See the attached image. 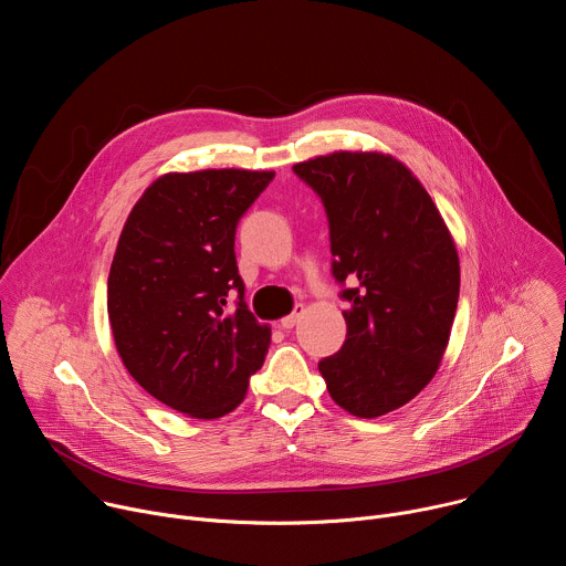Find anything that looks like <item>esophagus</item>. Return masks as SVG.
Returning a JSON list of instances; mask_svg holds the SVG:
<instances>
[{
    "mask_svg": "<svg viewBox=\"0 0 566 566\" xmlns=\"http://www.w3.org/2000/svg\"><path fill=\"white\" fill-rule=\"evenodd\" d=\"M302 313H304V304H295V306H293V313L280 319V327H282V329H286V332H289V329H293V327L297 325V319H300V315H302Z\"/></svg>",
    "mask_w": 566,
    "mask_h": 566,
    "instance_id": "obj_1",
    "label": "esophagus"
}]
</instances>
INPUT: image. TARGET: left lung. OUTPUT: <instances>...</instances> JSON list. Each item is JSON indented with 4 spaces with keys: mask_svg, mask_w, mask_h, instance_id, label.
I'll use <instances>...</instances> for the list:
<instances>
[{
    "mask_svg": "<svg viewBox=\"0 0 566 566\" xmlns=\"http://www.w3.org/2000/svg\"><path fill=\"white\" fill-rule=\"evenodd\" d=\"M293 172L325 206L332 275L349 302L347 340L317 369L354 417L387 415L443 358L459 302L454 241L426 188L391 156L336 151Z\"/></svg>",
    "mask_w": 566,
    "mask_h": 566,
    "instance_id": "left-lung-1",
    "label": "left lung"
}]
</instances>
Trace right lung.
Segmentation results:
<instances>
[{
    "mask_svg": "<svg viewBox=\"0 0 566 566\" xmlns=\"http://www.w3.org/2000/svg\"><path fill=\"white\" fill-rule=\"evenodd\" d=\"M273 177L166 175L125 221L107 280L116 349L132 378L177 412L228 415L264 365L271 329L244 300L234 232Z\"/></svg>",
    "mask_w": 566,
    "mask_h": 566,
    "instance_id": "add662e5",
    "label": "right lung"
}]
</instances>
